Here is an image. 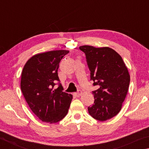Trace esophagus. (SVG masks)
I'll use <instances>...</instances> for the list:
<instances>
[{
	"label": "esophagus",
	"mask_w": 149,
	"mask_h": 149,
	"mask_svg": "<svg viewBox=\"0 0 149 149\" xmlns=\"http://www.w3.org/2000/svg\"><path fill=\"white\" fill-rule=\"evenodd\" d=\"M74 94H75V96H76L77 97H80L81 95H82V91L81 90H78L77 92L75 93Z\"/></svg>",
	"instance_id": "1"
}]
</instances>
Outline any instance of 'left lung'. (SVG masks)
Wrapping results in <instances>:
<instances>
[{"label":"left lung","mask_w":149,"mask_h":149,"mask_svg":"<svg viewBox=\"0 0 149 149\" xmlns=\"http://www.w3.org/2000/svg\"><path fill=\"white\" fill-rule=\"evenodd\" d=\"M85 54L93 86L94 104L88 107L95 119L106 121L118 114L124 101L130 83V76L122 58L109 47H79Z\"/></svg>","instance_id":"obj_1"}]
</instances>
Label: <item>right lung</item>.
Segmentation results:
<instances>
[{
	"label": "right lung",
	"mask_w": 149,
	"mask_h": 149,
	"mask_svg": "<svg viewBox=\"0 0 149 149\" xmlns=\"http://www.w3.org/2000/svg\"><path fill=\"white\" fill-rule=\"evenodd\" d=\"M68 53L61 50L34 55L24 67L22 92L32 112L42 122L56 123L68 112L73 97L63 91L58 75L60 62Z\"/></svg>",
	"instance_id": "1"
}]
</instances>
